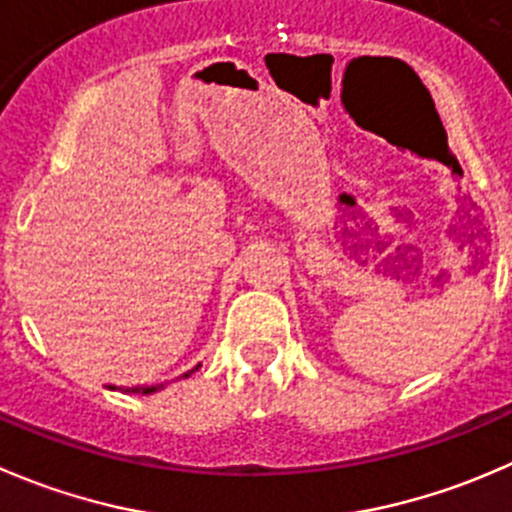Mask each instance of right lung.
Returning a JSON list of instances; mask_svg holds the SVG:
<instances>
[{"label":"right lung","instance_id":"right-lung-1","mask_svg":"<svg viewBox=\"0 0 512 512\" xmlns=\"http://www.w3.org/2000/svg\"><path fill=\"white\" fill-rule=\"evenodd\" d=\"M155 390H157L155 385H152V388H150V385H142V388H135L132 393H145L147 395V393H155Z\"/></svg>","mask_w":512,"mask_h":512}]
</instances>
